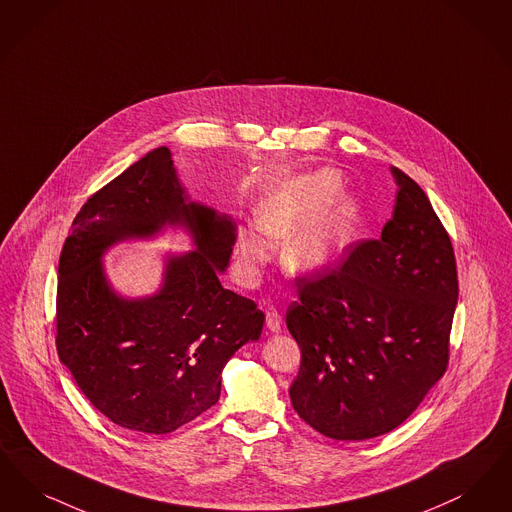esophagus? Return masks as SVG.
I'll list each match as a JSON object with an SVG mask.
<instances>
[{
    "label": "esophagus",
    "mask_w": 512,
    "mask_h": 512,
    "mask_svg": "<svg viewBox=\"0 0 512 512\" xmlns=\"http://www.w3.org/2000/svg\"><path fill=\"white\" fill-rule=\"evenodd\" d=\"M266 323L267 329L273 331V333H279L281 331V323H283V315L279 313L277 308L269 306L266 310Z\"/></svg>",
    "instance_id": "1"
}]
</instances>
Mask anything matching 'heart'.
<instances>
[{"label":"heart","instance_id":"heart-1","mask_svg":"<svg viewBox=\"0 0 512 512\" xmlns=\"http://www.w3.org/2000/svg\"><path fill=\"white\" fill-rule=\"evenodd\" d=\"M342 179L333 170L289 179L260 200L256 225L239 231V256L248 269L266 264L271 245L287 239L283 262L296 273H317L334 264L354 241L359 223L356 199L340 193Z\"/></svg>","mask_w":512,"mask_h":512}]
</instances>
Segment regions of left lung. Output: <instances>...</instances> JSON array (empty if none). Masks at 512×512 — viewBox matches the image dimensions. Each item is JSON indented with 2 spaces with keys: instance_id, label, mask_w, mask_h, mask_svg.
<instances>
[{
  "instance_id": "1",
  "label": "left lung",
  "mask_w": 512,
  "mask_h": 512,
  "mask_svg": "<svg viewBox=\"0 0 512 512\" xmlns=\"http://www.w3.org/2000/svg\"><path fill=\"white\" fill-rule=\"evenodd\" d=\"M398 195L378 239L300 277L287 327L300 346L294 411L323 436L369 440L400 426L442 378L459 296L444 223L392 168Z\"/></svg>"
}]
</instances>
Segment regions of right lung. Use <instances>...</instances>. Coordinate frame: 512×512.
I'll return each instance as SVG.
<instances>
[{"label": "right lung", "mask_w": 512, "mask_h": 512, "mask_svg": "<svg viewBox=\"0 0 512 512\" xmlns=\"http://www.w3.org/2000/svg\"><path fill=\"white\" fill-rule=\"evenodd\" d=\"M166 222L185 224L198 250L169 261L155 297H116L100 254ZM233 245V223L185 202L166 147L137 160L76 214L59 258L55 344L78 388L112 423L168 434L220 400L225 363L264 327V312L218 279Z\"/></svg>", "instance_id": "obj_1"}]
</instances>
